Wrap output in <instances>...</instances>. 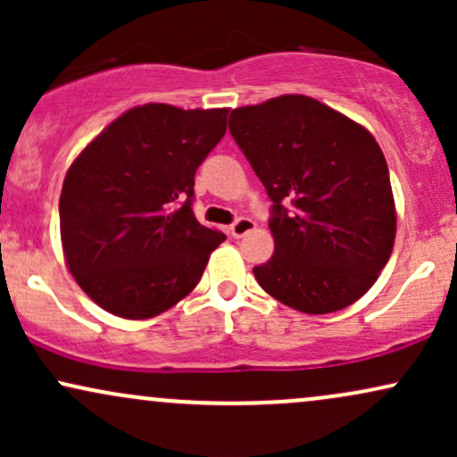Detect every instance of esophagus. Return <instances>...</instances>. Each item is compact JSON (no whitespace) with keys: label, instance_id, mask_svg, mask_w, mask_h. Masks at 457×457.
<instances>
[{"label":"esophagus","instance_id":"34e87169","mask_svg":"<svg viewBox=\"0 0 457 457\" xmlns=\"http://www.w3.org/2000/svg\"><path fill=\"white\" fill-rule=\"evenodd\" d=\"M253 228H255V223L251 221V219L240 217V219H236L232 225H229V234H232L234 238H243V236L249 234Z\"/></svg>","mask_w":457,"mask_h":457}]
</instances>
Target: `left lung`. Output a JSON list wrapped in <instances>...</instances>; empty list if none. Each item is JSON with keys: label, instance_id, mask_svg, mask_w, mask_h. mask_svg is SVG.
I'll return each mask as SVG.
<instances>
[{"label": "left lung", "instance_id": "left-lung-1", "mask_svg": "<svg viewBox=\"0 0 457 457\" xmlns=\"http://www.w3.org/2000/svg\"><path fill=\"white\" fill-rule=\"evenodd\" d=\"M229 133L269 193L275 253L253 275L283 305L333 313L374 286L395 240L389 167L370 130L301 94L240 107Z\"/></svg>", "mask_w": 457, "mask_h": 457}]
</instances>
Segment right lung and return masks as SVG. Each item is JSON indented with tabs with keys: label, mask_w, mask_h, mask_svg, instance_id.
I'll use <instances>...</instances> for the list:
<instances>
[{
	"label": "right lung",
	"mask_w": 457,
	"mask_h": 457,
	"mask_svg": "<svg viewBox=\"0 0 457 457\" xmlns=\"http://www.w3.org/2000/svg\"><path fill=\"white\" fill-rule=\"evenodd\" d=\"M228 109H129L64 178L60 229L81 290L113 316L154 318L202 279L225 234L193 214L195 171L225 135Z\"/></svg>",
	"instance_id": "add662e5"
}]
</instances>
